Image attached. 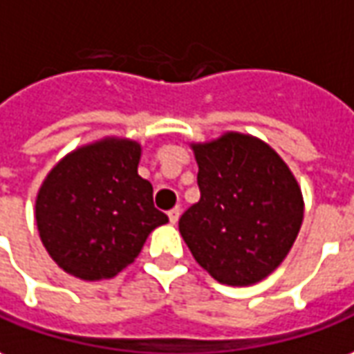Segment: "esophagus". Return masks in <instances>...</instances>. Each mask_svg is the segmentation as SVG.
<instances>
[{"label":"esophagus","mask_w":354,"mask_h":354,"mask_svg":"<svg viewBox=\"0 0 354 354\" xmlns=\"http://www.w3.org/2000/svg\"><path fill=\"white\" fill-rule=\"evenodd\" d=\"M167 216H169V221H171V223H177V221H179V216H181V208L175 206V208L167 212Z\"/></svg>","instance_id":"34e87169"}]
</instances>
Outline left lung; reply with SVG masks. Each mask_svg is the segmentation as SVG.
<instances>
[{"instance_id":"8db88e82","label":"left lung","mask_w":354,"mask_h":354,"mask_svg":"<svg viewBox=\"0 0 354 354\" xmlns=\"http://www.w3.org/2000/svg\"><path fill=\"white\" fill-rule=\"evenodd\" d=\"M201 201L179 219L198 264L233 287L262 281L285 260L303 225L301 187L272 146L241 133L192 145Z\"/></svg>"}]
</instances>
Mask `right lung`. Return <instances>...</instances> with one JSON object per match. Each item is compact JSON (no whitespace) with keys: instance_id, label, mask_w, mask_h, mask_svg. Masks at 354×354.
Instances as JSON below:
<instances>
[{"instance_id":"add662e5","label":"right lung","mask_w":354,"mask_h":354,"mask_svg":"<svg viewBox=\"0 0 354 354\" xmlns=\"http://www.w3.org/2000/svg\"><path fill=\"white\" fill-rule=\"evenodd\" d=\"M142 146L106 136L53 165L36 196L42 245L63 272L84 281L117 275L135 262L167 216L138 175Z\"/></svg>"}]
</instances>
